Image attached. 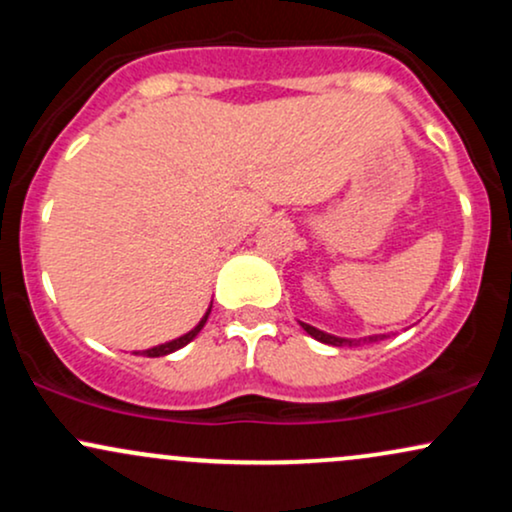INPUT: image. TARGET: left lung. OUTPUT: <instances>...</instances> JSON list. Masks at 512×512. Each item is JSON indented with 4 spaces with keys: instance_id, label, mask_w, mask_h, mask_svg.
<instances>
[{
    "instance_id": "obj_1",
    "label": "left lung",
    "mask_w": 512,
    "mask_h": 512,
    "mask_svg": "<svg viewBox=\"0 0 512 512\" xmlns=\"http://www.w3.org/2000/svg\"><path fill=\"white\" fill-rule=\"evenodd\" d=\"M301 327L310 334V337H315L317 342L332 344V346H358V344H366V342H380V339L387 337V334H373V337H363V339H346V337H334V334H330V332L317 330V327L308 325V322H301Z\"/></svg>"
}]
</instances>
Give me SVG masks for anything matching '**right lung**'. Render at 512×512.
<instances>
[{"label": "right lung", "instance_id": "1", "mask_svg": "<svg viewBox=\"0 0 512 512\" xmlns=\"http://www.w3.org/2000/svg\"><path fill=\"white\" fill-rule=\"evenodd\" d=\"M209 313H211V305L207 308V313L202 315V320H199L197 325L192 327L190 332L182 334V337H178V339H170V342H166V344H158V346H154V349H146V351H142V354H144V356H149V358H154V356H168V354H173V351L182 349V346L190 344L192 339H195L197 334H199V330H202V327L207 325V317H209Z\"/></svg>", "mask_w": 512, "mask_h": 512}]
</instances>
